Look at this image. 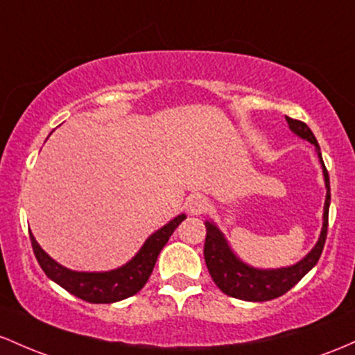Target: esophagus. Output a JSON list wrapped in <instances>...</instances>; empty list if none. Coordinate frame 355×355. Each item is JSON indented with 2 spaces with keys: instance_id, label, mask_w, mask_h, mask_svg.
Returning <instances> with one entry per match:
<instances>
[{
  "instance_id": "esophagus-1",
  "label": "esophagus",
  "mask_w": 355,
  "mask_h": 355,
  "mask_svg": "<svg viewBox=\"0 0 355 355\" xmlns=\"http://www.w3.org/2000/svg\"><path fill=\"white\" fill-rule=\"evenodd\" d=\"M208 209V199L201 194H193L186 199V211L193 216H198V214H202Z\"/></svg>"
}]
</instances>
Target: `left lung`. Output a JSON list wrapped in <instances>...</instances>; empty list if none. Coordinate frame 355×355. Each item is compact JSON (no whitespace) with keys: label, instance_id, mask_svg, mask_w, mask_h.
Returning a JSON list of instances; mask_svg holds the SVG:
<instances>
[{"label":"left lung","instance_id":"obj_1","mask_svg":"<svg viewBox=\"0 0 355 355\" xmlns=\"http://www.w3.org/2000/svg\"><path fill=\"white\" fill-rule=\"evenodd\" d=\"M286 122H288L290 130L293 134L315 146L318 161L322 164V173H324L327 194H325L324 202V216H322L324 221H322L320 236H318L315 246L300 261H297V263L290 266H282V268H257V266L245 263L233 252L228 240L225 238L223 231L214 225V221H206L205 261L206 266H208V272L223 293L233 298H240V300L266 302L284 295V293L288 292L292 286H295L317 265L322 250H324L325 238H327L330 181L327 169H325L324 161H322L320 146H318L315 135H313L312 130L309 129V125L304 124V122L290 117H286Z\"/></svg>","mask_w":355,"mask_h":355}]
</instances>
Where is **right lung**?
Listing matches in <instances>:
<instances>
[{
	"instance_id": "1",
	"label": "right lung",
	"mask_w": 355,
	"mask_h": 355,
	"mask_svg": "<svg viewBox=\"0 0 355 355\" xmlns=\"http://www.w3.org/2000/svg\"><path fill=\"white\" fill-rule=\"evenodd\" d=\"M184 220L186 214L173 218L162 228L154 231L141 246V250L125 265L109 270V272H75V270L67 268L55 261L38 245L31 231L30 240L35 257L50 280L65 288L71 295L90 302V304H114V302L135 295L146 285L153 273L154 265H156L159 253L169 241V236L174 233V230Z\"/></svg>"
}]
</instances>
